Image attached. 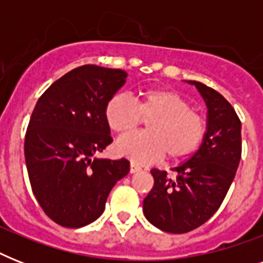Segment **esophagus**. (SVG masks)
I'll list each match as a JSON object with an SVG mask.
<instances>
[{"instance_id":"obj_1","label":"esophagus","mask_w":263,"mask_h":263,"mask_svg":"<svg viewBox=\"0 0 263 263\" xmlns=\"http://www.w3.org/2000/svg\"><path fill=\"white\" fill-rule=\"evenodd\" d=\"M129 171H131V173L140 172V171H142V166L136 164V162H131V165H129Z\"/></svg>"}]
</instances>
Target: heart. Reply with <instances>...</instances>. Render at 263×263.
Instances as JSON below:
<instances>
[{"mask_svg":"<svg viewBox=\"0 0 263 263\" xmlns=\"http://www.w3.org/2000/svg\"><path fill=\"white\" fill-rule=\"evenodd\" d=\"M150 119L147 132L125 136L117 142V152L129 160L148 164L168 153L172 160H183L200 147L206 123L191 103L168 88H150L136 95L135 102L125 95H115L105 106V120L117 135H128Z\"/></svg>","mask_w":263,"mask_h":263,"instance_id":"heart-1","label":"heart"}]
</instances>
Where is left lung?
Segmentation results:
<instances>
[{
	"label": "left lung",
	"instance_id": "left-lung-1",
	"mask_svg": "<svg viewBox=\"0 0 263 263\" xmlns=\"http://www.w3.org/2000/svg\"><path fill=\"white\" fill-rule=\"evenodd\" d=\"M208 106V131L199 150L173 168L152 169L154 185L143 200V213L154 227L185 233L204 224L222 203L241 157V123L227 99L200 82H188Z\"/></svg>",
	"mask_w": 263,
	"mask_h": 263
}]
</instances>
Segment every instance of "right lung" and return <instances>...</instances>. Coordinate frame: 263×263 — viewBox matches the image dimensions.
Segmentation results:
<instances>
[{"label": "right lung", "instance_id": "add662e5", "mask_svg": "<svg viewBox=\"0 0 263 263\" xmlns=\"http://www.w3.org/2000/svg\"><path fill=\"white\" fill-rule=\"evenodd\" d=\"M125 79L121 69L83 65L55 80L35 105L24 156L35 198L55 224L80 228L97 220L129 172L125 158H94L113 142L105 106Z\"/></svg>", "mask_w": 263, "mask_h": 263}]
</instances>
